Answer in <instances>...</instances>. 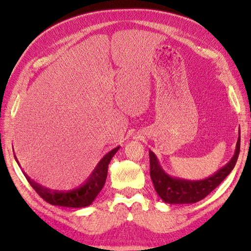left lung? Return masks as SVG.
I'll list each match as a JSON object with an SVG mask.
<instances>
[{"label":"left lung","instance_id":"8db88e82","mask_svg":"<svg viewBox=\"0 0 251 251\" xmlns=\"http://www.w3.org/2000/svg\"><path fill=\"white\" fill-rule=\"evenodd\" d=\"M239 150H241V131L238 130V139L232 158L214 175L201 180H186L173 177L165 173L155 154L149 151L150 176L154 189L162 201L167 204H194L205 199L232 172L237 162Z\"/></svg>","mask_w":251,"mask_h":251}]
</instances>
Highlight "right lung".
<instances>
[{"mask_svg":"<svg viewBox=\"0 0 251 251\" xmlns=\"http://www.w3.org/2000/svg\"><path fill=\"white\" fill-rule=\"evenodd\" d=\"M120 150V147L114 148L113 150L108 152L105 155L100 159L97 166L88 176V178L84 182L78 185L77 188L70 191H51L50 189L43 188V186L37 184L33 180L30 179L29 176H25L30 185L35 190L42 199L55 206L70 207V208H82L89 206L95 201L96 197L99 194V192L102 190L105 183L106 176H108V167L112 157L115 155V153ZM16 162H19L15 155Z\"/></svg>","mask_w":251,"mask_h":251,"instance_id":"obj_1","label":"right lung"}]
</instances>
